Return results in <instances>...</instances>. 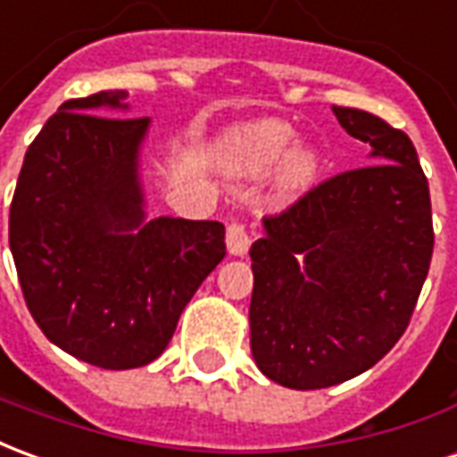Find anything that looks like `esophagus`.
Returning <instances> with one entry per match:
<instances>
[{"instance_id":"1","label":"esophagus","mask_w":457,"mask_h":457,"mask_svg":"<svg viewBox=\"0 0 457 457\" xmlns=\"http://www.w3.org/2000/svg\"><path fill=\"white\" fill-rule=\"evenodd\" d=\"M225 242H228L229 254H235V257H242V254H247L249 249V237L247 225L242 222V220H229L228 222V232H225Z\"/></svg>"}]
</instances>
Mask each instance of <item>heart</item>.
<instances>
[{"label":"heart","mask_w":457,"mask_h":457,"mask_svg":"<svg viewBox=\"0 0 457 457\" xmlns=\"http://www.w3.org/2000/svg\"><path fill=\"white\" fill-rule=\"evenodd\" d=\"M294 144V131L287 124L274 120H262L247 127H239L232 131L228 139V151L232 159L245 169H267L281 161ZM318 159L313 151L298 149L294 151L287 161L284 170V186L287 188H298L311 180L316 173Z\"/></svg>","instance_id":"obj_1"}]
</instances>
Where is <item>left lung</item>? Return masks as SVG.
Returning <instances> with one entry per match:
<instances>
[{
	"instance_id": "8db88e82",
	"label": "left lung",
	"mask_w": 457,
	"mask_h": 457,
	"mask_svg": "<svg viewBox=\"0 0 457 457\" xmlns=\"http://www.w3.org/2000/svg\"><path fill=\"white\" fill-rule=\"evenodd\" d=\"M372 161L340 170L264 218L252 245V354L288 389L353 379L409 328L431 267L428 180L411 139L354 107H333Z\"/></svg>"
}]
</instances>
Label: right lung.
Here are the masks:
<instances>
[{"label":"right lung","instance_id":"right-lung-1","mask_svg":"<svg viewBox=\"0 0 457 457\" xmlns=\"http://www.w3.org/2000/svg\"><path fill=\"white\" fill-rule=\"evenodd\" d=\"M124 97L103 90L61 104L26 151L9 208V247L36 326L103 370L156 360L225 257L222 222L141 225L137 154L149 120L97 114Z\"/></svg>","mask_w":457,"mask_h":457}]
</instances>
